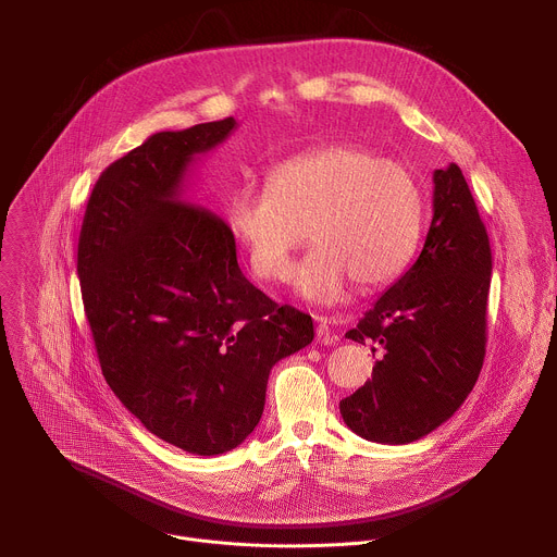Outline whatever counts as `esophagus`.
<instances>
[{
	"label": "esophagus",
	"mask_w": 557,
	"mask_h": 557,
	"mask_svg": "<svg viewBox=\"0 0 557 557\" xmlns=\"http://www.w3.org/2000/svg\"><path fill=\"white\" fill-rule=\"evenodd\" d=\"M314 322H317V342H320L322 346H333L337 342V335L331 329L335 324L333 317L314 314Z\"/></svg>",
	"instance_id": "1"
}]
</instances>
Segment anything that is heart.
<instances>
[{"instance_id": "obj_1", "label": "heart", "mask_w": 557, "mask_h": 557, "mask_svg": "<svg viewBox=\"0 0 557 557\" xmlns=\"http://www.w3.org/2000/svg\"><path fill=\"white\" fill-rule=\"evenodd\" d=\"M423 220L417 176L355 143H331L277 163L267 185L231 196L228 226L264 282L288 275L293 251L317 243L293 273L314 304L337 301L348 282L385 286L410 264Z\"/></svg>"}]
</instances>
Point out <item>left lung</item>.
Here are the masks:
<instances>
[{"instance_id":"left-lung-1","label":"left lung","mask_w":557,"mask_h":557,"mask_svg":"<svg viewBox=\"0 0 557 557\" xmlns=\"http://www.w3.org/2000/svg\"><path fill=\"white\" fill-rule=\"evenodd\" d=\"M432 222L417 262L346 337L372 344V379L339 404L366 441L406 445L465 404L485 359L492 249L456 163L434 170Z\"/></svg>"}]
</instances>
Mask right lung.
Wrapping results in <instances>:
<instances>
[{
    "label": "right lung",
    "instance_id": "obj_1",
    "mask_svg": "<svg viewBox=\"0 0 557 557\" xmlns=\"http://www.w3.org/2000/svg\"><path fill=\"white\" fill-rule=\"evenodd\" d=\"M235 127L228 116L151 134L101 174L78 235L108 385L151 434L198 456L256 430L271 368L314 337L310 314L243 275L228 224L183 198L196 158Z\"/></svg>",
    "mask_w": 557,
    "mask_h": 557
}]
</instances>
